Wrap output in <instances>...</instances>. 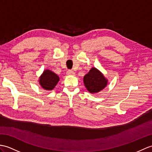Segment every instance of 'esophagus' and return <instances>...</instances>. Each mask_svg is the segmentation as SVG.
I'll use <instances>...</instances> for the list:
<instances>
[{"label": "esophagus", "mask_w": 152, "mask_h": 152, "mask_svg": "<svg viewBox=\"0 0 152 152\" xmlns=\"http://www.w3.org/2000/svg\"><path fill=\"white\" fill-rule=\"evenodd\" d=\"M66 75H75V72H74L71 70H69L68 71L66 72Z\"/></svg>", "instance_id": "34e87169"}]
</instances>
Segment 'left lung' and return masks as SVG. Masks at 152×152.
<instances>
[{
    "mask_svg": "<svg viewBox=\"0 0 152 152\" xmlns=\"http://www.w3.org/2000/svg\"><path fill=\"white\" fill-rule=\"evenodd\" d=\"M83 83L90 93L95 94L100 92L107 86L108 80L99 70L92 67L84 76Z\"/></svg>",
    "mask_w": 152,
    "mask_h": 152,
    "instance_id": "1",
    "label": "left lung"
}]
</instances>
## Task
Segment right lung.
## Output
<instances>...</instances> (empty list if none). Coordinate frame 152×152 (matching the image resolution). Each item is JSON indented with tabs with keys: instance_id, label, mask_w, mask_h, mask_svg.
<instances>
[{
	"instance_id": "1",
	"label": "right lung",
	"mask_w": 152,
	"mask_h": 152,
	"mask_svg": "<svg viewBox=\"0 0 152 152\" xmlns=\"http://www.w3.org/2000/svg\"><path fill=\"white\" fill-rule=\"evenodd\" d=\"M59 81V77L49 69L45 70L39 77V83L43 89L47 91L54 89Z\"/></svg>"
}]
</instances>
